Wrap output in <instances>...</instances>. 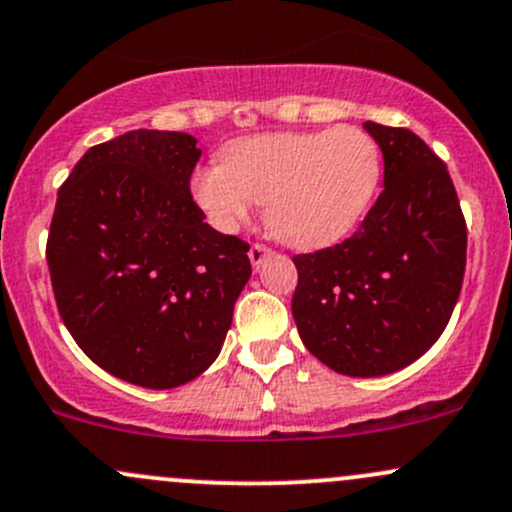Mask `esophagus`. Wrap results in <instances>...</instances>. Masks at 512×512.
Listing matches in <instances>:
<instances>
[{
  "label": "esophagus",
  "mask_w": 512,
  "mask_h": 512,
  "mask_svg": "<svg viewBox=\"0 0 512 512\" xmlns=\"http://www.w3.org/2000/svg\"><path fill=\"white\" fill-rule=\"evenodd\" d=\"M270 252H272L270 247L262 245V242H252V245H250V252H247V255H250L252 267H255V270H257V267H260L262 262H265L267 257H270Z\"/></svg>",
  "instance_id": "esophagus-1"
}]
</instances>
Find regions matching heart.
Here are the masks:
<instances>
[{"instance_id":"heart-1","label":"heart","mask_w":512,"mask_h":512,"mask_svg":"<svg viewBox=\"0 0 512 512\" xmlns=\"http://www.w3.org/2000/svg\"><path fill=\"white\" fill-rule=\"evenodd\" d=\"M380 176L378 142L365 129L341 125L238 139L225 147V161L193 171L191 193L223 233L265 203V220L279 240L316 250L358 228Z\"/></svg>"}]
</instances>
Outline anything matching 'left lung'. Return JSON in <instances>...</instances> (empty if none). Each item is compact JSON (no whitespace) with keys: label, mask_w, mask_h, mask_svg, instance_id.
I'll return each instance as SVG.
<instances>
[{"label":"left lung","mask_w":512,"mask_h":512,"mask_svg":"<svg viewBox=\"0 0 512 512\" xmlns=\"http://www.w3.org/2000/svg\"><path fill=\"white\" fill-rule=\"evenodd\" d=\"M385 188L351 238L294 255L292 314L311 355L373 378L427 353L451 319L466 270V220L446 164L405 127L365 122Z\"/></svg>","instance_id":"8db88e82"}]
</instances>
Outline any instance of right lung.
<instances>
[{"mask_svg":"<svg viewBox=\"0 0 512 512\" xmlns=\"http://www.w3.org/2000/svg\"><path fill=\"white\" fill-rule=\"evenodd\" d=\"M201 159L184 132L134 129L90 147L58 188L46 240L58 314L83 353L169 390L218 358L252 274L245 240L203 223Z\"/></svg>","mask_w":512,"mask_h":512,"instance_id":"right-lung-1","label":"right lung"}]
</instances>
